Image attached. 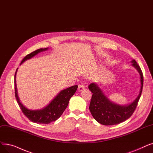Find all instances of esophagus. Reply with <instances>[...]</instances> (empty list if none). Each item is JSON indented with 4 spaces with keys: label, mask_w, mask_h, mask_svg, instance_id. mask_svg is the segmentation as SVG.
<instances>
[{
    "label": "esophagus",
    "mask_w": 153,
    "mask_h": 153,
    "mask_svg": "<svg viewBox=\"0 0 153 153\" xmlns=\"http://www.w3.org/2000/svg\"><path fill=\"white\" fill-rule=\"evenodd\" d=\"M85 86L84 84H80L78 86V89L79 91H81L84 90L85 89Z\"/></svg>",
    "instance_id": "obj_1"
}]
</instances>
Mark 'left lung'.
Here are the masks:
<instances>
[{
	"label": "left lung",
	"mask_w": 153,
	"mask_h": 153,
	"mask_svg": "<svg viewBox=\"0 0 153 153\" xmlns=\"http://www.w3.org/2000/svg\"><path fill=\"white\" fill-rule=\"evenodd\" d=\"M132 62L140 74L141 86L139 96L131 104L119 105L112 103L105 97L97 84L93 82L89 85V89L92 92L89 110L93 117L100 124L105 126L119 124L129 119L134 112L141 95L144 79L141 69L136 61L132 60Z\"/></svg>",
	"instance_id": "8db88e82"
}]
</instances>
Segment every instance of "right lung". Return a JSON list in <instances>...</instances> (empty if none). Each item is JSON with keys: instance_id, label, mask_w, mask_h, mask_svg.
Segmentation results:
<instances>
[{"instance_id": "obj_1", "label": "right lung", "mask_w": 153, "mask_h": 153, "mask_svg": "<svg viewBox=\"0 0 153 153\" xmlns=\"http://www.w3.org/2000/svg\"><path fill=\"white\" fill-rule=\"evenodd\" d=\"M48 49H39L26 56L21 62V64L23 63L25 61L27 60L34 57L39 52H41L44 51H46ZM17 69L15 73L14 76V88H15V96L16 100L19 104L20 108L22 110L23 114L27 117L29 120L32 122H34L37 124H48L51 122L55 121L58 119L62 114L64 111L68 107L69 102L71 97L74 94L78 85H75L71 86L70 88L65 89L59 93L57 96L53 99L51 103L46 107L41 110L31 111L29 110L21 104L20 102L17 95V86H16V73Z\"/></svg>"}]
</instances>
